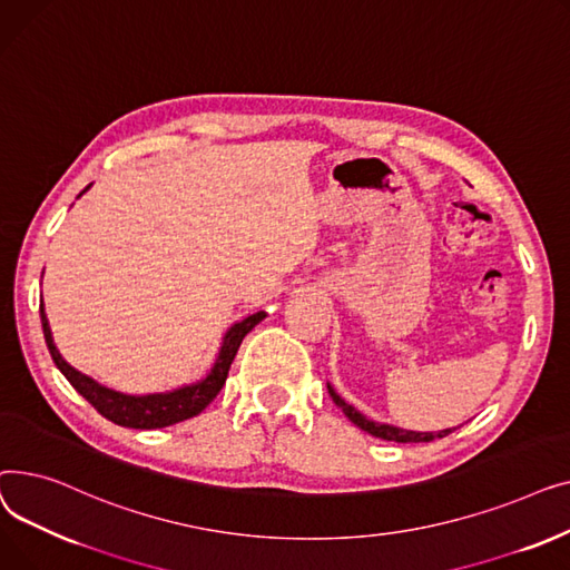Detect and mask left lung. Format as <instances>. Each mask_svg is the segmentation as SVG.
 <instances>
[{
  "instance_id": "1",
  "label": "left lung",
  "mask_w": 570,
  "mask_h": 570,
  "mask_svg": "<svg viewBox=\"0 0 570 570\" xmlns=\"http://www.w3.org/2000/svg\"><path fill=\"white\" fill-rule=\"evenodd\" d=\"M327 391H331L333 402L346 413V417H348V421H351L353 425H357L361 430H365L367 434H372V436H376V439H383V441L421 443V441L443 439V436H448V434L453 432V430H441V432H409V430H400V428H393V425H379V423H374V421H367V417H365L361 411H355L351 404H346V402L333 391L331 385H327Z\"/></svg>"
}]
</instances>
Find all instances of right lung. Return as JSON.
Listing matches in <instances>:
<instances>
[{
	"label": "right lung",
	"instance_id": "1",
	"mask_svg": "<svg viewBox=\"0 0 570 570\" xmlns=\"http://www.w3.org/2000/svg\"><path fill=\"white\" fill-rule=\"evenodd\" d=\"M265 318V312H256L252 316H247L245 321L235 323L230 331L224 337L222 351L217 363L203 381L194 383V385H185V387H177L173 393H159V395H122V393H115L110 387L99 385L95 379H89L85 374H80L78 370H73L62 355H59L57 346L52 344V335H50V325L43 312V303H41V325H43V337L48 344V351L52 355L55 365L59 367L69 383L76 387V391L92 404L104 417L112 421L115 425H122V428H134V430H157V428H168L175 423H183L187 417L198 415L209 402H213L219 391L226 383L228 370L233 357L243 344L245 335L252 331L256 323H261Z\"/></svg>",
	"mask_w": 570,
	"mask_h": 570
}]
</instances>
